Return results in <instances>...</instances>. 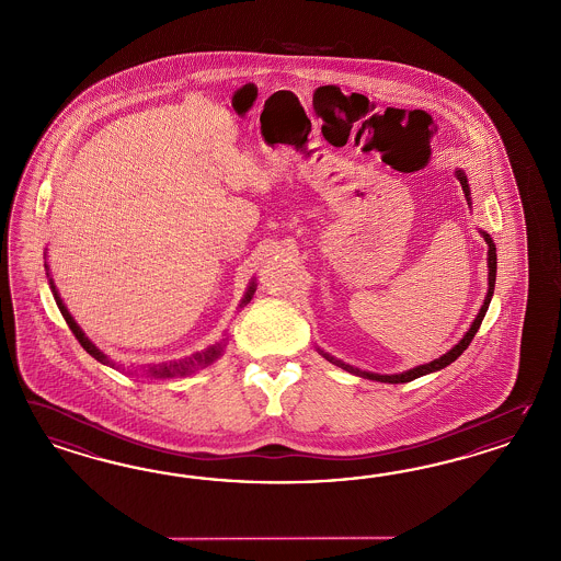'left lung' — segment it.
Segmentation results:
<instances>
[{"label": "left lung", "mask_w": 561, "mask_h": 561, "mask_svg": "<svg viewBox=\"0 0 561 561\" xmlns=\"http://www.w3.org/2000/svg\"><path fill=\"white\" fill-rule=\"evenodd\" d=\"M454 175L458 178L460 181V185H462V192H465V198L467 202H470V187L469 180H467V175H465V171L462 169H456L454 171ZM481 236L485 239V243H488V295H485V301H483V306L479 309V313H477V318L472 320V324H470L469 330H467V334L458 341V343L454 344L453 348L448 351V353H444L439 359H434V362L423 363V365H416L413 369H407V371H402V374H374V371H363L359 367H353V365H348V363L341 362V359H336V357H332L330 353H324L320 346H318V351H320V355H324L325 359L330 363H334V365H339V367H343L344 371H348V374H355V376H359V378H367V380L374 381H383V383H407V381L416 380V378H421V376H427V374H434V371H439V369H444V367H448L450 363L456 362L465 351H467V346H469L470 341L474 339V334H477V330H479V325L483 322V318H485V313H488L489 304H491V297H493V289H495V272H497V255H495V243H493V239L485 231H481Z\"/></svg>", "instance_id": "obj_1"}]
</instances>
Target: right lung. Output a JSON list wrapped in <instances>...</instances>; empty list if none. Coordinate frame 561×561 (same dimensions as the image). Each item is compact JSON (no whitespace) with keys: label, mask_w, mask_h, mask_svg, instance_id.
Instances as JSON below:
<instances>
[{"label":"right lung","mask_w":561,"mask_h":561,"mask_svg":"<svg viewBox=\"0 0 561 561\" xmlns=\"http://www.w3.org/2000/svg\"><path fill=\"white\" fill-rule=\"evenodd\" d=\"M45 271H47V276H49V287H51V293H54L55 304H57V308L61 311V316L66 318V322L70 325V330L73 332V336L78 339V343L82 344V348L94 357L96 362L103 363V365H111V367H119L122 369V365H117L115 362H111L107 355L96 346V344L92 343L91 339L84 334V330L80 328V325L76 324V320L72 318V313L68 311L66 308V304H64V299H61V295H59V290L55 287L54 278H51V274H49V268H47V264H45ZM253 293H255V278H252V283H250V287L245 290V295H243V299L239 301V308H245L250 301H252ZM229 343V336L227 339H222L220 343L210 344L208 348H204L202 353H194L192 357H185V359H180V362H169V363H159V365H145V367H127V371H136V374H146V376H154V378H175V376H190V374H196L198 369H204V367H208L210 363L217 362L218 357L225 353V346Z\"/></svg>","instance_id":"obj_1"}]
</instances>
